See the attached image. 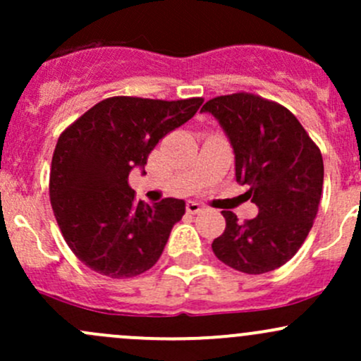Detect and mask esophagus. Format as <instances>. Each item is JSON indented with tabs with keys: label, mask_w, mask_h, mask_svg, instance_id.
Masks as SVG:
<instances>
[{
	"label": "esophagus",
	"mask_w": 361,
	"mask_h": 361,
	"mask_svg": "<svg viewBox=\"0 0 361 361\" xmlns=\"http://www.w3.org/2000/svg\"><path fill=\"white\" fill-rule=\"evenodd\" d=\"M187 211L190 214L201 213V211H202V204H199L197 201H188L187 202Z\"/></svg>",
	"instance_id": "1"
}]
</instances>
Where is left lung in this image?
<instances>
[{
  "mask_svg": "<svg viewBox=\"0 0 361 361\" xmlns=\"http://www.w3.org/2000/svg\"><path fill=\"white\" fill-rule=\"evenodd\" d=\"M227 134L235 180L248 185L258 214L239 224L221 211L225 231L211 245L218 260L246 274L285 265L307 238L323 188V157L292 111L248 92L209 99L202 106Z\"/></svg>",
  "mask_w": 361,
  "mask_h": 361,
  "instance_id": "left-lung-1",
  "label": "left lung"
}]
</instances>
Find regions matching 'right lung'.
Masks as SVG:
<instances>
[{
  "mask_svg": "<svg viewBox=\"0 0 361 361\" xmlns=\"http://www.w3.org/2000/svg\"><path fill=\"white\" fill-rule=\"evenodd\" d=\"M201 97L181 101L108 97L59 136L50 167V202L64 241L92 271L133 278L157 264L185 201L134 199L129 173L159 140L190 120Z\"/></svg>",
  "mask_w": 361,
  "mask_h": 361,
  "instance_id": "right-lung-1",
  "label": "right lung"
}]
</instances>
